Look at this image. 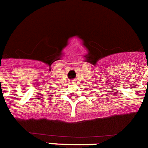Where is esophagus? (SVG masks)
Instances as JSON below:
<instances>
[{
  "label": "esophagus",
  "mask_w": 148,
  "mask_h": 148,
  "mask_svg": "<svg viewBox=\"0 0 148 148\" xmlns=\"http://www.w3.org/2000/svg\"><path fill=\"white\" fill-rule=\"evenodd\" d=\"M71 83H72V84H74V82H71Z\"/></svg>",
  "instance_id": "34e87169"
}]
</instances>
